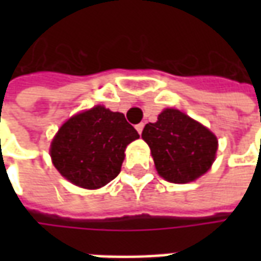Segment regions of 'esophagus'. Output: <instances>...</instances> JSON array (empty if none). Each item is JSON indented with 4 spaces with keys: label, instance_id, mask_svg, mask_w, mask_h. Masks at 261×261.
<instances>
[{
    "label": "esophagus",
    "instance_id": "obj_1",
    "mask_svg": "<svg viewBox=\"0 0 261 261\" xmlns=\"http://www.w3.org/2000/svg\"><path fill=\"white\" fill-rule=\"evenodd\" d=\"M136 130L138 131L140 134H141L142 130H144V123H140V124H137V125H136Z\"/></svg>",
    "mask_w": 261,
    "mask_h": 261
}]
</instances>
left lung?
I'll return each instance as SVG.
<instances>
[{
	"mask_svg": "<svg viewBox=\"0 0 261 261\" xmlns=\"http://www.w3.org/2000/svg\"><path fill=\"white\" fill-rule=\"evenodd\" d=\"M142 138L151 148L158 173L172 183H187L204 175L218 148L211 131L175 109H165L156 123H148Z\"/></svg>",
	"mask_w": 261,
	"mask_h": 261,
	"instance_id": "8db88e82",
	"label": "left lung"
}]
</instances>
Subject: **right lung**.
Here are the masks:
<instances>
[{
    "mask_svg": "<svg viewBox=\"0 0 261 261\" xmlns=\"http://www.w3.org/2000/svg\"><path fill=\"white\" fill-rule=\"evenodd\" d=\"M137 138L140 134L124 114L95 106L61 125L50 155L67 180L85 189H99L119 175L125 147Z\"/></svg>",
    "mask_w": 261,
    "mask_h": 261,
    "instance_id": "1",
    "label": "right lung"
}]
</instances>
